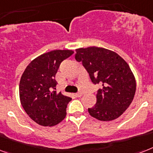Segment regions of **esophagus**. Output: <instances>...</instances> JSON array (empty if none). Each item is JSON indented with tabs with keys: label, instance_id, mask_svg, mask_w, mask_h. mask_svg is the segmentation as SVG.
Listing matches in <instances>:
<instances>
[{
	"label": "esophagus",
	"instance_id": "1",
	"mask_svg": "<svg viewBox=\"0 0 153 153\" xmlns=\"http://www.w3.org/2000/svg\"><path fill=\"white\" fill-rule=\"evenodd\" d=\"M75 96H76L77 97H80L82 96V93H81V92H79V93H77V94H75Z\"/></svg>",
	"mask_w": 153,
	"mask_h": 153
}]
</instances>
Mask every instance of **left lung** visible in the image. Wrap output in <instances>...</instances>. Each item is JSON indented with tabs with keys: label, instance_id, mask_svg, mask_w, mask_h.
<instances>
[{
	"label": "left lung",
	"instance_id": "1",
	"mask_svg": "<svg viewBox=\"0 0 153 153\" xmlns=\"http://www.w3.org/2000/svg\"><path fill=\"white\" fill-rule=\"evenodd\" d=\"M75 59L82 62L94 84H100L97 103L88 108L100 121L117 119L132 102L136 81L128 64L113 51L93 46L77 48Z\"/></svg>",
	"mask_w": 153,
	"mask_h": 153
}]
</instances>
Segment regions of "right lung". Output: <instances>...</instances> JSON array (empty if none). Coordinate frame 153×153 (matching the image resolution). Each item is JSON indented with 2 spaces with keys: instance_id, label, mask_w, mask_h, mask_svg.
Masks as SVG:
<instances>
[{
  "instance_id": "add662e5",
  "label": "right lung",
  "mask_w": 153,
  "mask_h": 153,
  "mask_svg": "<svg viewBox=\"0 0 153 153\" xmlns=\"http://www.w3.org/2000/svg\"><path fill=\"white\" fill-rule=\"evenodd\" d=\"M72 50H53L33 59L25 69L19 82L21 105L30 118L43 126H53L66 117L71 100L59 92L55 79L61 62L72 55Z\"/></svg>"
}]
</instances>
